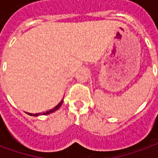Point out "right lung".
Segmentation results:
<instances>
[{
  "label": "right lung",
  "mask_w": 158,
  "mask_h": 158,
  "mask_svg": "<svg viewBox=\"0 0 158 158\" xmlns=\"http://www.w3.org/2000/svg\"><path fill=\"white\" fill-rule=\"evenodd\" d=\"M62 103H63V100H61L60 103L57 104V105L54 107L53 109H49V110H47L46 112H44V113H38V114H31V113H27L28 115L30 116H40V115H46V114H51V113H54L55 111H56L57 109H59L60 108V106L62 105Z\"/></svg>",
  "instance_id": "obj_1"
}]
</instances>
